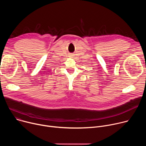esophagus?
Listing matches in <instances>:
<instances>
[{"instance_id":"34e87169","label":"esophagus","mask_w":146,"mask_h":146,"mask_svg":"<svg viewBox=\"0 0 146 146\" xmlns=\"http://www.w3.org/2000/svg\"><path fill=\"white\" fill-rule=\"evenodd\" d=\"M73 56L72 54V55H70V56Z\"/></svg>"}]
</instances>
